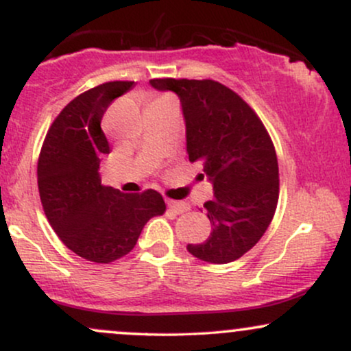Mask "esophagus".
<instances>
[{
	"label": "esophagus",
	"mask_w": 351,
	"mask_h": 351,
	"mask_svg": "<svg viewBox=\"0 0 351 351\" xmlns=\"http://www.w3.org/2000/svg\"><path fill=\"white\" fill-rule=\"evenodd\" d=\"M168 208H170L171 211L175 213V215H183V213H186L188 209H189V204L183 203V201H173V199H170V201H168Z\"/></svg>",
	"instance_id": "obj_1"
}]
</instances>
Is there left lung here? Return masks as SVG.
Listing matches in <instances>:
<instances>
[{
    "mask_svg": "<svg viewBox=\"0 0 351 351\" xmlns=\"http://www.w3.org/2000/svg\"><path fill=\"white\" fill-rule=\"evenodd\" d=\"M150 86L178 95L188 158L203 162L215 193L204 203L211 236L188 244V251L204 263H232L259 243L276 213L279 165L271 136L252 108L223 84L152 79Z\"/></svg>",
    "mask_w": 351,
    "mask_h": 351,
    "instance_id": "1",
    "label": "left lung"
}]
</instances>
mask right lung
<instances>
[{
	"mask_svg": "<svg viewBox=\"0 0 351 351\" xmlns=\"http://www.w3.org/2000/svg\"><path fill=\"white\" fill-rule=\"evenodd\" d=\"M134 82H107L71 100L51 125L38 163V186L47 221L72 252L108 264L135 247L153 216H162V195H128L104 186L100 158L110 145L100 122L112 100Z\"/></svg>",
	"mask_w": 351,
	"mask_h": 351,
	"instance_id": "add662e5",
	"label": "right lung"
}]
</instances>
